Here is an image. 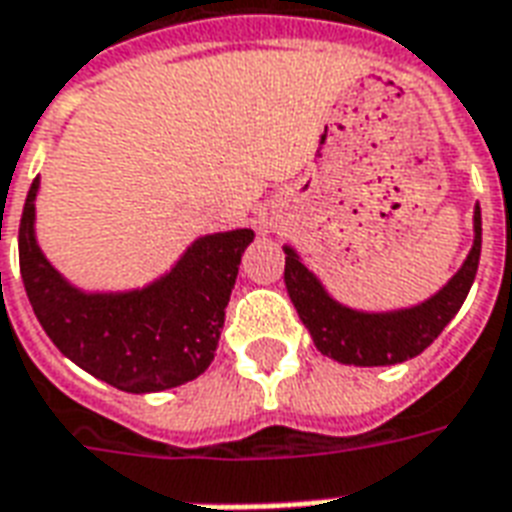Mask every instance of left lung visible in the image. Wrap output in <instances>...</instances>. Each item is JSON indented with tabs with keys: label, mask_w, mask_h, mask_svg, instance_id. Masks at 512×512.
<instances>
[{
	"label": "left lung",
	"mask_w": 512,
	"mask_h": 512,
	"mask_svg": "<svg viewBox=\"0 0 512 512\" xmlns=\"http://www.w3.org/2000/svg\"><path fill=\"white\" fill-rule=\"evenodd\" d=\"M285 252L287 293L314 347L339 363L391 366L426 350L464 304L480 263V208H475V244L464 266L434 298L404 312L366 314L336 304L293 249L287 246Z\"/></svg>",
	"instance_id": "8db88e82"
}]
</instances>
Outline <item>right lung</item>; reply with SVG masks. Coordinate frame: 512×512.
<instances>
[{"instance_id": "obj_1", "label": "right lung", "mask_w": 512, "mask_h": 512, "mask_svg": "<svg viewBox=\"0 0 512 512\" xmlns=\"http://www.w3.org/2000/svg\"><path fill=\"white\" fill-rule=\"evenodd\" d=\"M34 195L18 227L21 279L43 331L83 372L127 393L168 391L206 372L252 230L195 241L179 266L146 290L86 295L56 274L34 241Z\"/></svg>"}]
</instances>
